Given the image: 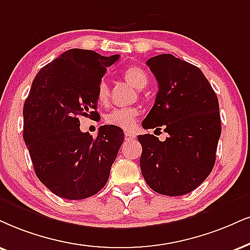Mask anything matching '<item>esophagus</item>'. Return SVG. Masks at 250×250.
<instances>
[{
    "label": "esophagus",
    "mask_w": 250,
    "mask_h": 250,
    "mask_svg": "<svg viewBox=\"0 0 250 250\" xmlns=\"http://www.w3.org/2000/svg\"><path fill=\"white\" fill-rule=\"evenodd\" d=\"M135 137H137V134L133 133V132H125V140L126 141L135 139Z\"/></svg>",
    "instance_id": "34e87169"
}]
</instances>
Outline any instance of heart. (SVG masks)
<instances>
[{
  "label": "heart",
  "mask_w": 250,
  "mask_h": 250,
  "mask_svg": "<svg viewBox=\"0 0 250 250\" xmlns=\"http://www.w3.org/2000/svg\"><path fill=\"white\" fill-rule=\"evenodd\" d=\"M123 76L127 81L132 87L141 90L147 85L148 83V78L147 74L145 73L143 68L138 66H131L127 67L124 72H123ZM109 95L110 89L109 84L106 81L102 80L98 83L97 87V101L100 104H106L109 102ZM138 115H139V110L134 106L128 107H117L113 109L111 112L107 113L105 116L106 124L113 125L116 127L122 128V130H132L137 124Z\"/></svg>",
  "instance_id": "obj_1"
}]
</instances>
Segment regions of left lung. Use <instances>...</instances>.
Masks as SVG:
<instances>
[{"label": "left lung", "instance_id": "1", "mask_svg": "<svg viewBox=\"0 0 250 250\" xmlns=\"http://www.w3.org/2000/svg\"><path fill=\"white\" fill-rule=\"evenodd\" d=\"M146 63L159 91L143 127H162L168 137L165 141L153 134L138 137L141 172L155 192L186 195L213 169L221 133L219 102L198 67L172 54L156 55Z\"/></svg>", "mask_w": 250, "mask_h": 250}]
</instances>
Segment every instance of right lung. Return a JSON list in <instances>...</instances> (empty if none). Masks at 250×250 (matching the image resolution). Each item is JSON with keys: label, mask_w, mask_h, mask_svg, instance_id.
<instances>
[{"label": "right lung", "mask_w": 250, "mask_h": 250, "mask_svg": "<svg viewBox=\"0 0 250 250\" xmlns=\"http://www.w3.org/2000/svg\"><path fill=\"white\" fill-rule=\"evenodd\" d=\"M119 55L72 48L39 70L23 107V138L39 181L54 195L84 199L103 189L124 141L113 125L96 138L80 117L97 116V87Z\"/></svg>", "instance_id": "1"}]
</instances>
